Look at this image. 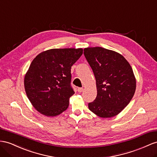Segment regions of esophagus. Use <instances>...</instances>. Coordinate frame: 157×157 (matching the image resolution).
<instances>
[{"instance_id": "esophagus-1", "label": "esophagus", "mask_w": 157, "mask_h": 157, "mask_svg": "<svg viewBox=\"0 0 157 157\" xmlns=\"http://www.w3.org/2000/svg\"><path fill=\"white\" fill-rule=\"evenodd\" d=\"M83 89L82 87H79L78 89V91L79 92V93H81V92L83 91Z\"/></svg>"}]
</instances>
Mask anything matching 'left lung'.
Masks as SVG:
<instances>
[{
    "label": "left lung",
    "instance_id": "left-lung-1",
    "mask_svg": "<svg viewBox=\"0 0 157 157\" xmlns=\"http://www.w3.org/2000/svg\"><path fill=\"white\" fill-rule=\"evenodd\" d=\"M83 54L93 70L98 91L88 107L101 117H114L134 95L136 79L132 67L122 55L101 47L85 48Z\"/></svg>",
    "mask_w": 157,
    "mask_h": 157
}]
</instances>
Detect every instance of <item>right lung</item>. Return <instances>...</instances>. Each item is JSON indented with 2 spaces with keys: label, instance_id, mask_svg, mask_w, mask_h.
<instances>
[{
  "label": "right lung",
  "instance_id": "obj_1",
  "mask_svg": "<svg viewBox=\"0 0 157 157\" xmlns=\"http://www.w3.org/2000/svg\"><path fill=\"white\" fill-rule=\"evenodd\" d=\"M82 48L51 49L38 54L25 77L27 97L34 107L46 116L58 115L69 106L74 94L71 67L81 57Z\"/></svg>",
  "mask_w": 157,
  "mask_h": 157
}]
</instances>
